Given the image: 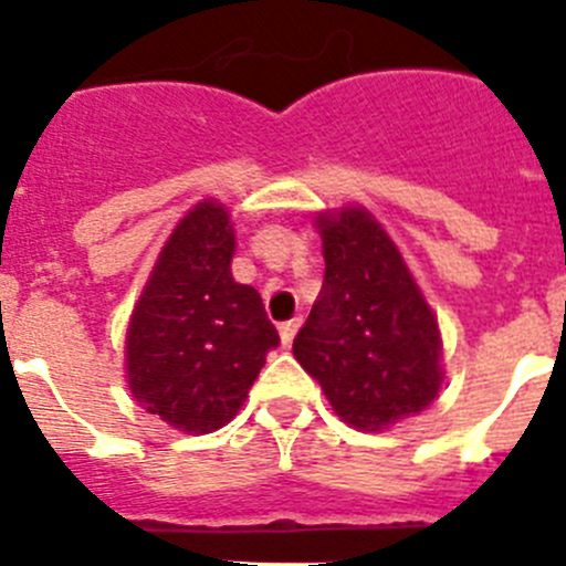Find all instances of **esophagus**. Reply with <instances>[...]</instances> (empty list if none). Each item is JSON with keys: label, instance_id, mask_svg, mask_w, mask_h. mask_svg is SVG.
<instances>
[{"label": "esophagus", "instance_id": "1", "mask_svg": "<svg viewBox=\"0 0 566 566\" xmlns=\"http://www.w3.org/2000/svg\"><path fill=\"white\" fill-rule=\"evenodd\" d=\"M300 328V317H292L286 319V323H280V339H283V345H289L294 339V334H297Z\"/></svg>", "mask_w": 566, "mask_h": 566}]
</instances>
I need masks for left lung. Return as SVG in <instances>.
<instances>
[{"label":"left lung","instance_id":"left-lung-1","mask_svg":"<svg viewBox=\"0 0 566 566\" xmlns=\"http://www.w3.org/2000/svg\"><path fill=\"white\" fill-rule=\"evenodd\" d=\"M319 234L323 289L292 352L345 422L382 431L439 394L437 317L394 240L365 209L319 218Z\"/></svg>","mask_w":566,"mask_h":566}]
</instances>
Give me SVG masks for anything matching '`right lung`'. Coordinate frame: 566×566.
Here are the masks:
<instances>
[{"label":"right lung","instance_id":"add662e5","mask_svg":"<svg viewBox=\"0 0 566 566\" xmlns=\"http://www.w3.org/2000/svg\"><path fill=\"white\" fill-rule=\"evenodd\" d=\"M234 232L203 201L175 227L127 332L129 391L184 433L238 413L280 337L252 286L232 277Z\"/></svg>","mask_w":566,"mask_h":566}]
</instances>
